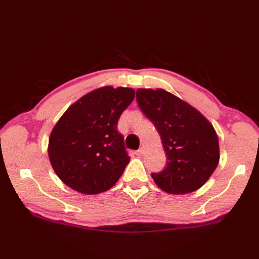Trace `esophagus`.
Masks as SVG:
<instances>
[{"instance_id":"1","label":"esophagus","mask_w":259,"mask_h":259,"mask_svg":"<svg viewBox=\"0 0 259 259\" xmlns=\"http://www.w3.org/2000/svg\"><path fill=\"white\" fill-rule=\"evenodd\" d=\"M142 153H144V148H139V149L136 151L137 156H142Z\"/></svg>"}]
</instances>
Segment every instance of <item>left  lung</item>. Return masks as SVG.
<instances>
[{
	"label": "left lung",
	"mask_w": 259,
	"mask_h": 259,
	"mask_svg": "<svg viewBox=\"0 0 259 259\" xmlns=\"http://www.w3.org/2000/svg\"><path fill=\"white\" fill-rule=\"evenodd\" d=\"M137 102L155 124L167 155L166 167L151 177L168 194L199 189L219 162L218 137L211 123L190 104L162 89H138Z\"/></svg>",
	"instance_id": "8db88e82"
}]
</instances>
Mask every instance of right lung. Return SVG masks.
<instances>
[{
	"instance_id": "right-lung-1",
	"label": "right lung",
	"mask_w": 259,
	"mask_h": 259,
	"mask_svg": "<svg viewBox=\"0 0 259 259\" xmlns=\"http://www.w3.org/2000/svg\"><path fill=\"white\" fill-rule=\"evenodd\" d=\"M131 88L103 87L74 102L49 139V158L63 183L84 195L106 191L123 174L130 157L118 120L133 102Z\"/></svg>"
}]
</instances>
